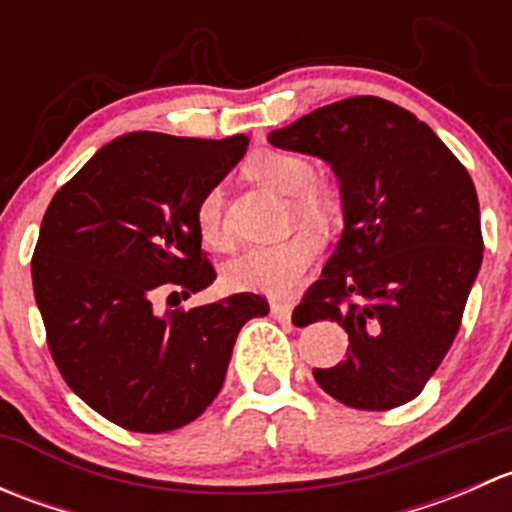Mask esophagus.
I'll return each instance as SVG.
<instances>
[{"instance_id": "obj_1", "label": "esophagus", "mask_w": 512, "mask_h": 512, "mask_svg": "<svg viewBox=\"0 0 512 512\" xmlns=\"http://www.w3.org/2000/svg\"><path fill=\"white\" fill-rule=\"evenodd\" d=\"M270 312H272V317H275V319H282V322H287V319H292V304H289V302H272Z\"/></svg>"}]
</instances>
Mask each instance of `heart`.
<instances>
[{"label": "heart", "mask_w": 512, "mask_h": 512, "mask_svg": "<svg viewBox=\"0 0 512 512\" xmlns=\"http://www.w3.org/2000/svg\"><path fill=\"white\" fill-rule=\"evenodd\" d=\"M245 173L277 193L292 195V220L299 218L324 225L332 218V200L324 190L312 188L317 173L307 158L265 151L247 160ZM195 225H198L200 240L208 247L213 250L230 247V237L223 227V193L218 188L208 190L200 198L195 208ZM319 252H322L319 232L314 227H299L287 240L240 252L235 260L227 262L225 282L242 292L282 297L299 287Z\"/></svg>", "instance_id": "heart-1"}]
</instances>
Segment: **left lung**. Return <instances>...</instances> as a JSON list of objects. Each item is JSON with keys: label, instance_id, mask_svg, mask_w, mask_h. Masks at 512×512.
Returning a JSON list of instances; mask_svg holds the SVG:
<instances>
[{"label": "left lung", "instance_id": "8db88e82", "mask_svg": "<svg viewBox=\"0 0 512 512\" xmlns=\"http://www.w3.org/2000/svg\"><path fill=\"white\" fill-rule=\"evenodd\" d=\"M275 148L322 158L344 230L294 314L342 324L347 359L317 384L361 411L416 399L443 361L483 262L476 185L411 111L376 96L329 103L272 131Z\"/></svg>", "mask_w": 512, "mask_h": 512}]
</instances>
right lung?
<instances>
[{"label":"right lung","mask_w":512,"mask_h":512,"mask_svg":"<svg viewBox=\"0 0 512 512\" xmlns=\"http://www.w3.org/2000/svg\"><path fill=\"white\" fill-rule=\"evenodd\" d=\"M245 136L113 138L51 198L32 260L49 352L81 401L138 433L195 421L220 394L237 332L270 312L240 292L158 314L153 289L210 287L195 208L240 163Z\"/></svg>","instance_id":"add662e5"}]
</instances>
